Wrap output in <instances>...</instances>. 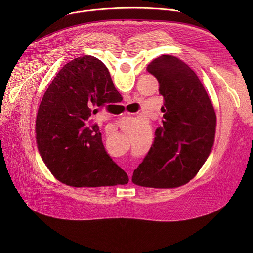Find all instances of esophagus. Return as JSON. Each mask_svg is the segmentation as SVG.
Masks as SVG:
<instances>
[{"label": "esophagus", "mask_w": 253, "mask_h": 253, "mask_svg": "<svg viewBox=\"0 0 253 253\" xmlns=\"http://www.w3.org/2000/svg\"><path fill=\"white\" fill-rule=\"evenodd\" d=\"M128 175H129V178H130V179H131V173H129V174H128Z\"/></svg>", "instance_id": "1"}]
</instances>
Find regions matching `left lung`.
<instances>
[{
	"mask_svg": "<svg viewBox=\"0 0 253 253\" xmlns=\"http://www.w3.org/2000/svg\"><path fill=\"white\" fill-rule=\"evenodd\" d=\"M147 71L158 80L164 120L132 181L148 188H177L196 176L209 156L216 115L201 81L182 60L161 55Z\"/></svg>",
	"mask_w": 253,
	"mask_h": 253,
	"instance_id": "8db88e82",
	"label": "left lung"
}]
</instances>
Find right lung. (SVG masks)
<instances>
[{"label":"right lung","instance_id":"right-lung-1","mask_svg":"<svg viewBox=\"0 0 253 253\" xmlns=\"http://www.w3.org/2000/svg\"><path fill=\"white\" fill-rule=\"evenodd\" d=\"M120 95L106 66L90 55L66 63L53 79L39 106L36 133L40 154L56 179L76 188L128 183L92 117Z\"/></svg>","mask_w":253,"mask_h":253}]
</instances>
